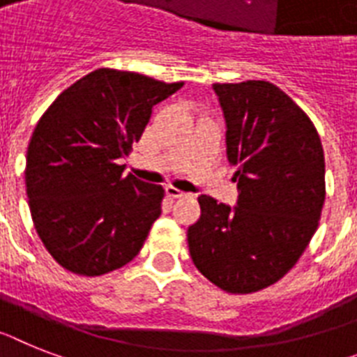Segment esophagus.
I'll list each match as a JSON object with an SVG mask.
<instances>
[{
	"label": "esophagus",
	"mask_w": 357,
	"mask_h": 357,
	"mask_svg": "<svg viewBox=\"0 0 357 357\" xmlns=\"http://www.w3.org/2000/svg\"><path fill=\"white\" fill-rule=\"evenodd\" d=\"M165 192H167V196H169V197H174V199H176V197H185V196H187V192H183V190H179V188L172 187V185H169V187H165Z\"/></svg>",
	"instance_id": "obj_1"
}]
</instances>
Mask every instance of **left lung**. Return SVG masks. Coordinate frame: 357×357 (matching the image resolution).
I'll return each instance as SVG.
<instances>
[{
  "label": "left lung",
  "instance_id": "8db88e82",
  "mask_svg": "<svg viewBox=\"0 0 357 357\" xmlns=\"http://www.w3.org/2000/svg\"><path fill=\"white\" fill-rule=\"evenodd\" d=\"M227 119V154L238 165V206L199 196L188 250L229 294L274 285L310 243L325 203V155L305 110L274 83H214Z\"/></svg>",
  "mask_w": 357,
  "mask_h": 357
}]
</instances>
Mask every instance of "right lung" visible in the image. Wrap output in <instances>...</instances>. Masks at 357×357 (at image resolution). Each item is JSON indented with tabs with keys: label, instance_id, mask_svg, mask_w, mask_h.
I'll return each mask as SVG.
<instances>
[{
	"label": "right lung",
	"instance_id": "obj_1",
	"mask_svg": "<svg viewBox=\"0 0 357 357\" xmlns=\"http://www.w3.org/2000/svg\"><path fill=\"white\" fill-rule=\"evenodd\" d=\"M181 86L98 68L43 112L26 151V196L36 232L65 271L98 278L139 254L165 190L123 172L119 160L139 142L152 107Z\"/></svg>",
	"mask_w": 357,
	"mask_h": 357
}]
</instances>
